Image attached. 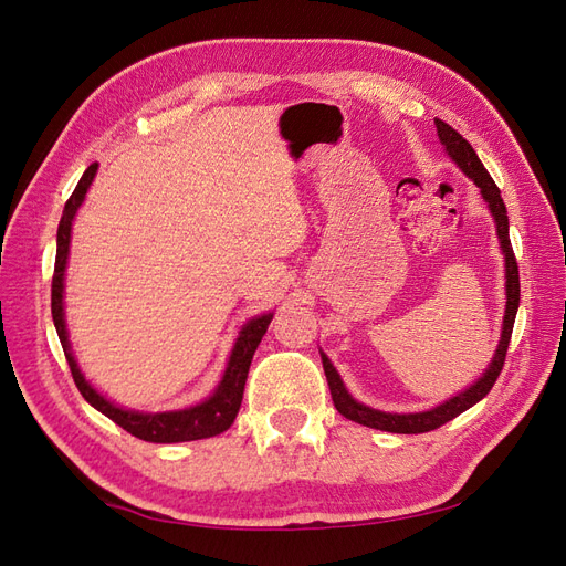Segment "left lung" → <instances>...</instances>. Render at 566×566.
<instances>
[{
    "label": "left lung",
    "mask_w": 566,
    "mask_h": 566,
    "mask_svg": "<svg viewBox=\"0 0 566 566\" xmlns=\"http://www.w3.org/2000/svg\"><path fill=\"white\" fill-rule=\"evenodd\" d=\"M434 125H437L439 142L443 144V148H447L451 160L479 186V191H482L484 200L489 202V210L495 219V231H499L501 248H503V254H505L507 302H505L503 333H501L499 349H495L493 361L484 370L482 378H479L474 385H470L465 391L455 394L453 399L439 403L437 408L422 410V413H385V410H375L370 406L358 403L356 399H352V394L345 389V382L339 380V375H337L335 366L328 361V356L321 352L325 378H328L333 403H335L339 413L345 416L347 420L358 422V424H366V427H373V430H382V432H394V434L432 432V430H437V427H441L443 422H449L455 416L465 413V410L472 408L476 401H482L486 394L491 391V387L495 385V380H499V375L503 370L507 345H510V337H512V325H515V316H517V310H520V271H517L515 252H512V245H510L507 210H505V202L501 198L499 186H495V181L486 172V167L482 165V160L476 158L474 148L465 139H462V136L451 125L443 123V119H434Z\"/></svg>",
    "instance_id": "obj_1"
}]
</instances>
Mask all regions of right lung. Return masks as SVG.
<instances>
[{"mask_svg":"<svg viewBox=\"0 0 566 566\" xmlns=\"http://www.w3.org/2000/svg\"><path fill=\"white\" fill-rule=\"evenodd\" d=\"M96 169H98V163L87 167V172H84L82 179L77 181L73 196L65 202L63 217L59 221V233H56L54 281H51V316H54L56 333H59V339L63 345L67 366H71L73 380L84 399H87L96 410H101L106 418H111L115 424L123 427V430L134 434L136 439L153 441V443H177V441L208 439V437L227 432L238 416V408H241L243 389H245L254 349L262 342L273 314L254 316L252 321H248L243 325V331H241V335H238L233 352L229 356L224 378H221V382L212 391V397H208L198 406L184 408V410H167V413H139V410H127V408H119V406L111 403L106 397H101V394L87 380H84V375L71 352V342H67L65 314H63V276H65L67 252H71L73 219H75V212L82 205L84 196H87V188L94 181Z\"/></svg>","mask_w":566,"mask_h":566,"instance_id":"right-lung-1","label":"right lung"}]
</instances>
